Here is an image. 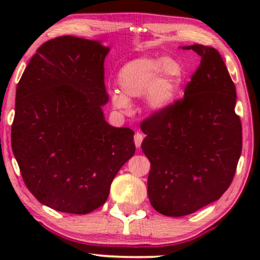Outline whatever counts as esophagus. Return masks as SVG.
Here are the masks:
<instances>
[{"label":"esophagus","mask_w":260,"mask_h":260,"mask_svg":"<svg viewBox=\"0 0 260 260\" xmlns=\"http://www.w3.org/2000/svg\"><path fill=\"white\" fill-rule=\"evenodd\" d=\"M135 145H136V148H141V144H142V141H143V135L141 133H137L135 134Z\"/></svg>","instance_id":"1"}]
</instances>
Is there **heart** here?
<instances>
[{
	"instance_id": "1",
	"label": "heart",
	"mask_w": 260,
	"mask_h": 260,
	"mask_svg": "<svg viewBox=\"0 0 260 260\" xmlns=\"http://www.w3.org/2000/svg\"><path fill=\"white\" fill-rule=\"evenodd\" d=\"M183 79L184 70L177 60L150 56L134 59L124 63L117 73L120 92H112V104L119 110H129V98L147 93L149 106L156 111H163L176 102Z\"/></svg>"
}]
</instances>
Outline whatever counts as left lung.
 <instances>
[{
	"label": "left lung",
	"mask_w": 260,
	"mask_h": 260,
	"mask_svg": "<svg viewBox=\"0 0 260 260\" xmlns=\"http://www.w3.org/2000/svg\"><path fill=\"white\" fill-rule=\"evenodd\" d=\"M183 49L201 56L184 97L141 123L142 150L151 165L149 200L168 216L191 214L221 198L243 147L236 86L221 55L202 45Z\"/></svg>",
	"instance_id": "obj_1"
}]
</instances>
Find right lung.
Wrapping results in <instances>:
<instances>
[{
  "label": "right lung",
  "mask_w": 260,
  "mask_h": 260,
  "mask_svg": "<svg viewBox=\"0 0 260 260\" xmlns=\"http://www.w3.org/2000/svg\"><path fill=\"white\" fill-rule=\"evenodd\" d=\"M109 47L66 35L38 48L16 87L12 148L28 190L41 204L87 214L135 154L134 131L108 124Z\"/></svg>",
  "instance_id": "1"
}]
</instances>
